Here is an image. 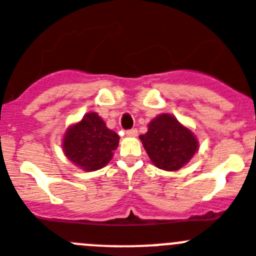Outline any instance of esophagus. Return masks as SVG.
Returning <instances> with one entry per match:
<instances>
[{
  "instance_id": "1",
  "label": "esophagus",
  "mask_w": 256,
  "mask_h": 256,
  "mask_svg": "<svg viewBox=\"0 0 256 256\" xmlns=\"http://www.w3.org/2000/svg\"><path fill=\"white\" fill-rule=\"evenodd\" d=\"M126 135H128V136H136L138 130L136 128H131V130H128L126 131Z\"/></svg>"
}]
</instances>
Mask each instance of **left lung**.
I'll list each match as a JSON object with an SVG mask.
<instances>
[{
    "label": "left lung",
    "mask_w": 256,
    "mask_h": 256,
    "mask_svg": "<svg viewBox=\"0 0 256 256\" xmlns=\"http://www.w3.org/2000/svg\"><path fill=\"white\" fill-rule=\"evenodd\" d=\"M139 138L153 164L170 172L188 164L199 149L194 131L170 114L152 120L148 131Z\"/></svg>",
    "instance_id": "obj_1"
}]
</instances>
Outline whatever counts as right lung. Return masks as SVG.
<instances>
[{
  "instance_id": "obj_1",
  "label": "right lung",
  "mask_w": 256,
  "mask_h": 256,
  "mask_svg": "<svg viewBox=\"0 0 256 256\" xmlns=\"http://www.w3.org/2000/svg\"><path fill=\"white\" fill-rule=\"evenodd\" d=\"M118 142V135L106 126L102 117L96 112H89L66 128L62 150L80 170L93 172L110 163Z\"/></svg>"
}]
</instances>
